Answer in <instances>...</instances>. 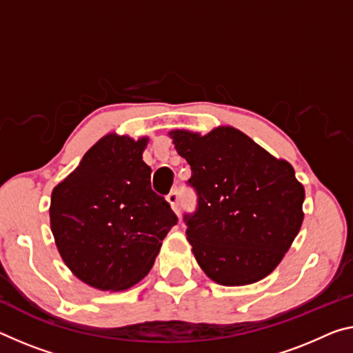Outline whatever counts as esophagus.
Masks as SVG:
<instances>
[{
	"instance_id": "1",
	"label": "esophagus",
	"mask_w": 353,
	"mask_h": 353,
	"mask_svg": "<svg viewBox=\"0 0 353 353\" xmlns=\"http://www.w3.org/2000/svg\"><path fill=\"white\" fill-rule=\"evenodd\" d=\"M166 201L170 203L171 209L174 210L176 214H179V193H177V190H172V192L166 196Z\"/></svg>"
}]
</instances>
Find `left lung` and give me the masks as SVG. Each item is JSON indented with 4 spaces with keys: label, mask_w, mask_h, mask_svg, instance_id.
I'll use <instances>...</instances> for the list:
<instances>
[{
    "label": "left lung",
    "mask_w": 353,
    "mask_h": 353,
    "mask_svg": "<svg viewBox=\"0 0 353 353\" xmlns=\"http://www.w3.org/2000/svg\"><path fill=\"white\" fill-rule=\"evenodd\" d=\"M192 168L198 210L185 216L194 259L212 281L247 286L275 270L303 223L305 187L292 165L243 132L215 127L205 135L171 130Z\"/></svg>",
    "instance_id": "left-lung-1"
}]
</instances>
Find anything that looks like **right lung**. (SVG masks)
I'll use <instances>...</instances> for the list:
<instances>
[{
  "label": "right lung",
  "instance_id": "right-lung-1",
  "mask_svg": "<svg viewBox=\"0 0 353 353\" xmlns=\"http://www.w3.org/2000/svg\"><path fill=\"white\" fill-rule=\"evenodd\" d=\"M149 137L108 133L52 192L50 228L69 270L99 290H127L148 275L177 223L150 188Z\"/></svg>",
  "mask_w": 353,
  "mask_h": 353
}]
</instances>
